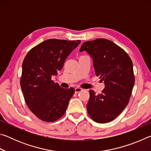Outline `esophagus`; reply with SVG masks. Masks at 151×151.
Here are the masks:
<instances>
[{"instance_id":"1","label":"esophagus","mask_w":151,"mask_h":151,"mask_svg":"<svg viewBox=\"0 0 151 151\" xmlns=\"http://www.w3.org/2000/svg\"><path fill=\"white\" fill-rule=\"evenodd\" d=\"M81 91H83V89H82V88H80V87H76V88H75V93H79V92H81Z\"/></svg>"}]
</instances>
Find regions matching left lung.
I'll return each mask as SVG.
<instances>
[{
  "label": "left lung",
  "mask_w": 151,
  "mask_h": 151,
  "mask_svg": "<svg viewBox=\"0 0 151 151\" xmlns=\"http://www.w3.org/2000/svg\"><path fill=\"white\" fill-rule=\"evenodd\" d=\"M84 50L93 58L96 75L105 86L98 95L89 91L88 114L94 121L106 123L116 119L129 103L134 84L132 62L122 48L107 39L85 42L80 52Z\"/></svg>",
  "instance_id": "left-lung-1"
}]
</instances>
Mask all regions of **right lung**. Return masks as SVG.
Wrapping results in <instances>:
<instances>
[{
  "mask_svg": "<svg viewBox=\"0 0 151 151\" xmlns=\"http://www.w3.org/2000/svg\"><path fill=\"white\" fill-rule=\"evenodd\" d=\"M80 43V40L48 39L30 49L24 58L20 86L27 105L42 121H56L65 113L75 88H63L52 77Z\"/></svg>",
  "mask_w": 151,
  "mask_h": 151,
  "instance_id": "obj_1",
  "label": "right lung"
}]
</instances>
